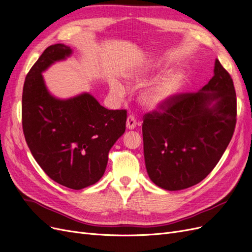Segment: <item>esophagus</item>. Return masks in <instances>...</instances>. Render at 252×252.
Listing matches in <instances>:
<instances>
[{
    "mask_svg": "<svg viewBox=\"0 0 252 252\" xmlns=\"http://www.w3.org/2000/svg\"><path fill=\"white\" fill-rule=\"evenodd\" d=\"M135 126H136V120L132 116V114H130V116H128V118H127L126 127H127V129H129V130H132V129L135 128Z\"/></svg>",
    "mask_w": 252,
    "mask_h": 252,
    "instance_id": "obj_1",
    "label": "esophagus"
}]
</instances>
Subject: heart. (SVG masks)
<instances>
[{
  "instance_id": "obj_1",
  "label": "heart",
  "mask_w": 252,
  "mask_h": 252,
  "mask_svg": "<svg viewBox=\"0 0 252 252\" xmlns=\"http://www.w3.org/2000/svg\"><path fill=\"white\" fill-rule=\"evenodd\" d=\"M151 78L149 73L134 74L128 81V84L133 87H140L148 83ZM183 81L181 72H172L165 75L164 78L151 84L145 88L140 94V103L145 109L150 111H158L165 108L172 101V98L178 94ZM111 93L117 97H122L125 94L124 87L119 83L111 85Z\"/></svg>"
}]
</instances>
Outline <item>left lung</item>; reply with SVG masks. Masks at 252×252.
Masks as SVG:
<instances>
[{"mask_svg":"<svg viewBox=\"0 0 252 252\" xmlns=\"http://www.w3.org/2000/svg\"><path fill=\"white\" fill-rule=\"evenodd\" d=\"M235 122L233 82L217 59L213 77L200 91L175 95L163 112L145 116L144 158L150 180L169 191L203 181L222 158Z\"/></svg>","mask_w":252,"mask_h":252,"instance_id":"1","label":"left lung"}]
</instances>
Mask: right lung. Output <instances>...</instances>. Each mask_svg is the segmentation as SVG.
Wrapping results in <instances>:
<instances>
[{
  "instance_id": "add662e5",
  "label": "right lung",
  "mask_w": 252,
  "mask_h": 252,
  "mask_svg": "<svg viewBox=\"0 0 252 252\" xmlns=\"http://www.w3.org/2000/svg\"><path fill=\"white\" fill-rule=\"evenodd\" d=\"M72 55L64 44L47 47L25 79L22 124L35 161L48 177L70 189L94 185L108 154L126 129V110H109L88 93L69 98L50 94L42 73Z\"/></svg>"
}]
</instances>
